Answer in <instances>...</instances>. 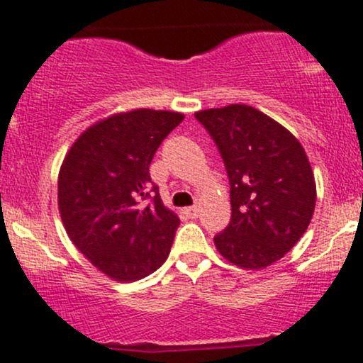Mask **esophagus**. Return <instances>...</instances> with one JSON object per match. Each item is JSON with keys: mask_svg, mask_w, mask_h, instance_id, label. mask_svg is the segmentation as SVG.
<instances>
[{"mask_svg": "<svg viewBox=\"0 0 363 363\" xmlns=\"http://www.w3.org/2000/svg\"><path fill=\"white\" fill-rule=\"evenodd\" d=\"M183 213L189 216L190 219H195V218H199L201 209H199V206H194V207H186V209H183Z\"/></svg>", "mask_w": 363, "mask_h": 363, "instance_id": "esophagus-1", "label": "esophagus"}]
</instances>
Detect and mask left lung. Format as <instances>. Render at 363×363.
Segmentation results:
<instances>
[{"label":"left lung","mask_w":363,"mask_h":363,"mask_svg":"<svg viewBox=\"0 0 363 363\" xmlns=\"http://www.w3.org/2000/svg\"><path fill=\"white\" fill-rule=\"evenodd\" d=\"M230 178L231 219L214 236L219 254L243 269H264L290 252L315 209L307 154L278 121L247 104L203 109Z\"/></svg>","instance_id":"1"}]
</instances>
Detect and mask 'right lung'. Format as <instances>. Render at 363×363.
<instances>
[{"label": "right lung", "instance_id": "right-lung-1", "mask_svg": "<svg viewBox=\"0 0 363 363\" xmlns=\"http://www.w3.org/2000/svg\"><path fill=\"white\" fill-rule=\"evenodd\" d=\"M182 113L132 109L97 121L73 142L58 174V207L73 245L108 278L128 283L168 259L178 216L149 166ZM151 202L144 208L141 201Z\"/></svg>", "mask_w": 363, "mask_h": 363}]
</instances>
